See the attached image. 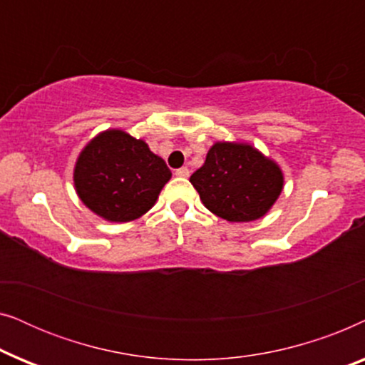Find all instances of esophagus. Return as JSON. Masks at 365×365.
<instances>
[{"instance_id": "1", "label": "esophagus", "mask_w": 365, "mask_h": 365, "mask_svg": "<svg viewBox=\"0 0 365 365\" xmlns=\"http://www.w3.org/2000/svg\"><path fill=\"white\" fill-rule=\"evenodd\" d=\"M176 174L178 178H189V169L187 168H181V169H176Z\"/></svg>"}]
</instances>
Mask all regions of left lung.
I'll return each instance as SVG.
<instances>
[{
    "label": "left lung",
    "mask_w": 365,
    "mask_h": 365,
    "mask_svg": "<svg viewBox=\"0 0 365 365\" xmlns=\"http://www.w3.org/2000/svg\"><path fill=\"white\" fill-rule=\"evenodd\" d=\"M189 181L212 214L229 222H251L276 204L284 173L251 143L216 141Z\"/></svg>",
    "instance_id": "1"
}]
</instances>
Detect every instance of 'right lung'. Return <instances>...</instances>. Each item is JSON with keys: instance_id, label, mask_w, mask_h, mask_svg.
<instances>
[{"instance_id": "1", "label": "right lung", "mask_w": 365, "mask_h": 365, "mask_svg": "<svg viewBox=\"0 0 365 365\" xmlns=\"http://www.w3.org/2000/svg\"><path fill=\"white\" fill-rule=\"evenodd\" d=\"M171 176L144 139L118 128L89 139L73 169L78 197L109 222H131L146 214Z\"/></svg>"}]
</instances>
